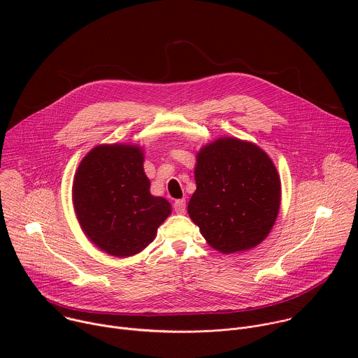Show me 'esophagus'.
I'll return each instance as SVG.
<instances>
[{
	"instance_id": "1",
	"label": "esophagus",
	"mask_w": 358,
	"mask_h": 358,
	"mask_svg": "<svg viewBox=\"0 0 358 358\" xmlns=\"http://www.w3.org/2000/svg\"><path fill=\"white\" fill-rule=\"evenodd\" d=\"M173 208L177 214H184L185 213V199H177L173 203Z\"/></svg>"
}]
</instances>
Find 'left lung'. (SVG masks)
Returning <instances> with one entry per match:
<instances>
[{
  "label": "left lung",
  "mask_w": 358,
  "mask_h": 358,
  "mask_svg": "<svg viewBox=\"0 0 358 358\" xmlns=\"http://www.w3.org/2000/svg\"><path fill=\"white\" fill-rule=\"evenodd\" d=\"M195 182L188 214L214 249L241 252L268 236L280 207V180L258 145L231 137L206 145L196 156Z\"/></svg>",
  "instance_id": "obj_1"
}]
</instances>
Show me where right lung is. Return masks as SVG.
Here are the masks:
<instances>
[{"label": "right lung", "instance_id": "add662e5", "mask_svg": "<svg viewBox=\"0 0 358 358\" xmlns=\"http://www.w3.org/2000/svg\"><path fill=\"white\" fill-rule=\"evenodd\" d=\"M73 207L87 238L119 258L156 238L170 202L150 194L143 152L136 145H97L82 160L73 182Z\"/></svg>", "mask_w": 358, "mask_h": 358}]
</instances>
